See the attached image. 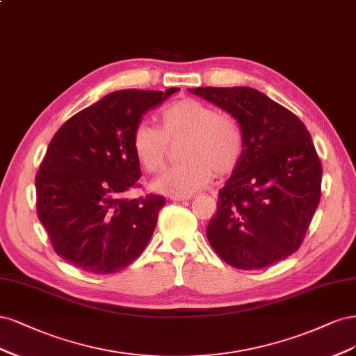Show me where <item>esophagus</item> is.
<instances>
[{
    "label": "esophagus",
    "mask_w": 356,
    "mask_h": 356,
    "mask_svg": "<svg viewBox=\"0 0 356 356\" xmlns=\"http://www.w3.org/2000/svg\"><path fill=\"white\" fill-rule=\"evenodd\" d=\"M192 197L191 195H188V197H177V195H171L170 200L175 201V202H180V201H189Z\"/></svg>",
    "instance_id": "1"
}]
</instances>
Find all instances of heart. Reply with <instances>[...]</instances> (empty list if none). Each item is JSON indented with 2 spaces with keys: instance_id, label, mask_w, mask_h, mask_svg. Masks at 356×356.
Listing matches in <instances>:
<instances>
[{
  "instance_id": "1",
  "label": "heart",
  "mask_w": 356,
  "mask_h": 356,
  "mask_svg": "<svg viewBox=\"0 0 356 356\" xmlns=\"http://www.w3.org/2000/svg\"><path fill=\"white\" fill-rule=\"evenodd\" d=\"M159 129L146 122L131 133V149L139 164L149 171H161L168 159L170 143L181 139L183 161L154 181L167 195L188 197L205 188L217 176L234 173L245 154V134L241 124L227 113L193 97H183L164 106L158 115Z\"/></svg>"
}]
</instances>
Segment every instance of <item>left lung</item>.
<instances>
[{"mask_svg": "<svg viewBox=\"0 0 356 356\" xmlns=\"http://www.w3.org/2000/svg\"><path fill=\"white\" fill-rule=\"evenodd\" d=\"M193 95L231 113L245 134L243 161L219 191L207 227L227 265L263 269L300 248L321 200L323 165L291 111L250 87H198Z\"/></svg>", "mask_w": 356, "mask_h": 356, "instance_id": "obj_1", "label": "left lung"}]
</instances>
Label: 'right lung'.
Here are the masks:
<instances>
[{
	"mask_svg": "<svg viewBox=\"0 0 356 356\" xmlns=\"http://www.w3.org/2000/svg\"><path fill=\"white\" fill-rule=\"evenodd\" d=\"M177 90L113 91L53 136L35 176L37 214L56 254L72 266L115 273L151 241L165 198L125 197L142 186L131 133L145 113Z\"/></svg>",
	"mask_w": 356,
	"mask_h": 356,
	"instance_id": "1",
	"label": "right lung"
}]
</instances>
